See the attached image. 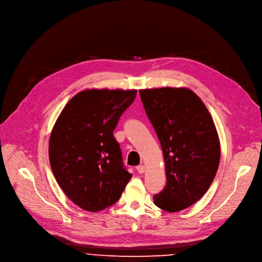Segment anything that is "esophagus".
<instances>
[{"instance_id":"esophagus-1","label":"esophagus","mask_w":262,"mask_h":262,"mask_svg":"<svg viewBox=\"0 0 262 262\" xmlns=\"http://www.w3.org/2000/svg\"><path fill=\"white\" fill-rule=\"evenodd\" d=\"M136 169L139 173H144L145 172V166L144 165H139V166H137Z\"/></svg>"}]
</instances>
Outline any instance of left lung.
I'll list each match as a JSON object with an SVG mask.
<instances>
[{"label":"left lung","mask_w":262,"mask_h":262,"mask_svg":"<svg viewBox=\"0 0 262 262\" xmlns=\"http://www.w3.org/2000/svg\"><path fill=\"white\" fill-rule=\"evenodd\" d=\"M139 93L160 140L167 180L154 203L168 212L184 210L207 192L215 178L221 159L216 127L191 90L161 88Z\"/></svg>","instance_id":"8db88e82"}]
</instances>
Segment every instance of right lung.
I'll use <instances>...</instances> for the list:
<instances>
[{"label":"right lung","mask_w":262,"mask_h":262,"mask_svg":"<svg viewBox=\"0 0 262 262\" xmlns=\"http://www.w3.org/2000/svg\"><path fill=\"white\" fill-rule=\"evenodd\" d=\"M136 90H84L61 111L49 141L53 174L66 195L97 212L120 199L133 177L113 132Z\"/></svg>","instance_id":"1"}]
</instances>
